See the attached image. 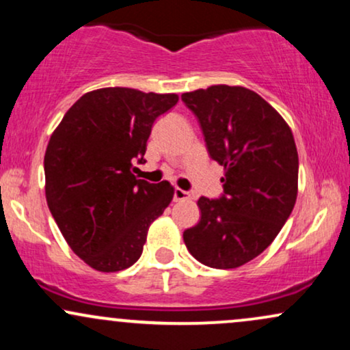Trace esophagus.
Listing matches in <instances>:
<instances>
[{"label":"esophagus","instance_id":"34e87169","mask_svg":"<svg viewBox=\"0 0 350 350\" xmlns=\"http://www.w3.org/2000/svg\"><path fill=\"white\" fill-rule=\"evenodd\" d=\"M191 199V194L187 191H183V189L176 187L174 189V200L176 202H180V200H189Z\"/></svg>","mask_w":350,"mask_h":350}]
</instances>
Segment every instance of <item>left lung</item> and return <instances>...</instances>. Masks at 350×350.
<instances>
[{
	"label": "left lung",
	"instance_id": "1",
	"mask_svg": "<svg viewBox=\"0 0 350 350\" xmlns=\"http://www.w3.org/2000/svg\"><path fill=\"white\" fill-rule=\"evenodd\" d=\"M211 158L224 166V196L200 198V220L184 243L200 263L230 270L258 256L280 234L298 196L291 128L256 92L212 85L183 94Z\"/></svg>",
	"mask_w": 350,
	"mask_h": 350
}]
</instances>
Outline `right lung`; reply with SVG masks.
Returning a JSON list of instances; mask_svg holds the SVG:
<instances>
[{"instance_id": "1", "label": "right lung", "mask_w": 350, "mask_h": 350, "mask_svg": "<svg viewBox=\"0 0 350 350\" xmlns=\"http://www.w3.org/2000/svg\"><path fill=\"white\" fill-rule=\"evenodd\" d=\"M176 94L126 87L87 92L64 115L44 156L46 199L72 252L103 273L122 271L142 256L148 228L171 204L167 180L133 174L146 142Z\"/></svg>"}]
</instances>
